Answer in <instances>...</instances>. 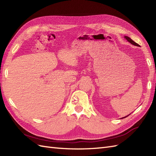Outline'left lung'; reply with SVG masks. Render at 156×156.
Instances as JSON below:
<instances>
[{
    "mask_svg": "<svg viewBox=\"0 0 156 156\" xmlns=\"http://www.w3.org/2000/svg\"><path fill=\"white\" fill-rule=\"evenodd\" d=\"M125 38L129 42H130L131 44H133V45H136V46H139V45L138 43H136V42H134L133 40H132L129 37H128V36H125ZM130 114H129V115H130ZM129 115H127V116H129ZM127 116H126V117H122V118H121V119H124V118H126V117H127Z\"/></svg>",
    "mask_w": 156,
    "mask_h": 156,
    "instance_id": "8db88e82",
    "label": "left lung"
}]
</instances>
